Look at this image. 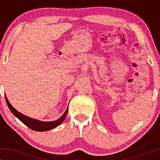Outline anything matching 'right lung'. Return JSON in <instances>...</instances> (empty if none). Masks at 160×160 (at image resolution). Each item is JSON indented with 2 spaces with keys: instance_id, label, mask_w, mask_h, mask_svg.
Listing matches in <instances>:
<instances>
[{
  "instance_id": "obj_1",
  "label": "right lung",
  "mask_w": 160,
  "mask_h": 160,
  "mask_svg": "<svg viewBox=\"0 0 160 160\" xmlns=\"http://www.w3.org/2000/svg\"><path fill=\"white\" fill-rule=\"evenodd\" d=\"M5 98H6V103H7L8 108H9L10 111H12V113L15 116V117L18 118V119L20 120L22 123L25 124L26 126H28V128L31 129V130H35V131H39V132L48 131L60 125V124L64 121L65 118L67 115L68 110V108H67L66 111H65V112L64 113H63L62 117H61L60 119L56 120V121L41 122V121H39V120H36V119H32V118L30 117H28L27 116L24 115L20 112H19V111H17L16 109H15L14 107L10 104V102H8L7 98H6V96H5Z\"/></svg>"
}]
</instances>
